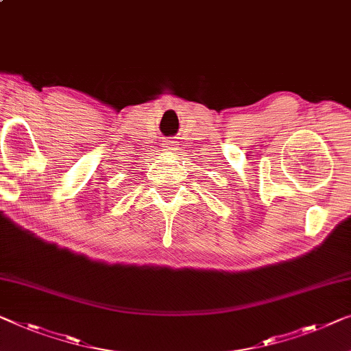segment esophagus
<instances>
[{
  "label": "esophagus",
  "instance_id": "34e87169",
  "mask_svg": "<svg viewBox=\"0 0 351 351\" xmlns=\"http://www.w3.org/2000/svg\"><path fill=\"white\" fill-rule=\"evenodd\" d=\"M165 149H166V150H174V145H172V141H165Z\"/></svg>",
  "mask_w": 351,
  "mask_h": 351
}]
</instances>
